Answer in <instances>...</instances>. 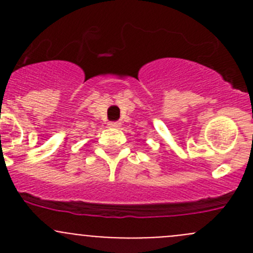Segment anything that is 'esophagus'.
<instances>
[{
    "label": "esophagus",
    "mask_w": 253,
    "mask_h": 253,
    "mask_svg": "<svg viewBox=\"0 0 253 253\" xmlns=\"http://www.w3.org/2000/svg\"><path fill=\"white\" fill-rule=\"evenodd\" d=\"M109 126L117 128V127H120V122H110V124H109Z\"/></svg>",
    "instance_id": "34e87169"
}]
</instances>
